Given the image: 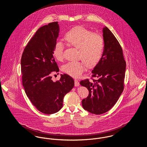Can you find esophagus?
Segmentation results:
<instances>
[{
    "label": "esophagus",
    "instance_id": "obj_1",
    "mask_svg": "<svg viewBox=\"0 0 147 147\" xmlns=\"http://www.w3.org/2000/svg\"><path fill=\"white\" fill-rule=\"evenodd\" d=\"M74 82H75V86H79V85H80L79 82V81L77 79H75Z\"/></svg>",
    "mask_w": 147,
    "mask_h": 147
}]
</instances>
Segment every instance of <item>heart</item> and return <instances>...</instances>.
Masks as SVG:
<instances>
[{
  "label": "heart",
  "instance_id": "b5f03b06",
  "mask_svg": "<svg viewBox=\"0 0 147 147\" xmlns=\"http://www.w3.org/2000/svg\"><path fill=\"white\" fill-rule=\"evenodd\" d=\"M65 40L70 45L79 49V57L88 67L95 65L101 59L104 51V41L100 35L93 34L83 26H77L68 31L64 36ZM64 44L56 42L53 55L58 61L63 58ZM85 69L83 61H70L62 67L63 71L74 78L80 77Z\"/></svg>",
  "mask_w": 147,
  "mask_h": 147
}]
</instances>
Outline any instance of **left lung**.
<instances>
[{
	"label": "left lung",
	"instance_id": "left-lung-1",
	"mask_svg": "<svg viewBox=\"0 0 147 147\" xmlns=\"http://www.w3.org/2000/svg\"><path fill=\"white\" fill-rule=\"evenodd\" d=\"M104 51L98 64L91 71L98 80H82L80 84L89 90V95L82 100L84 110L101 115L115 105L123 90L126 63L122 49L112 32L102 28Z\"/></svg>",
	"mask_w": 147,
	"mask_h": 147
}]
</instances>
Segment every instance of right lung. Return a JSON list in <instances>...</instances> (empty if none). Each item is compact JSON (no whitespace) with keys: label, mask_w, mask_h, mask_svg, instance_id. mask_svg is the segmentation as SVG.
Returning <instances> with one entry per match:
<instances>
[{"label":"right lung","mask_w":147,"mask_h":147,"mask_svg":"<svg viewBox=\"0 0 147 147\" xmlns=\"http://www.w3.org/2000/svg\"><path fill=\"white\" fill-rule=\"evenodd\" d=\"M59 32L58 22L39 28L25 47L21 59L22 85L32 104L40 112L53 114L63 107V98L73 89L74 79L61 74L58 81L52 74L59 71L53 49Z\"/></svg>","instance_id":"right-lung-1"}]
</instances>
